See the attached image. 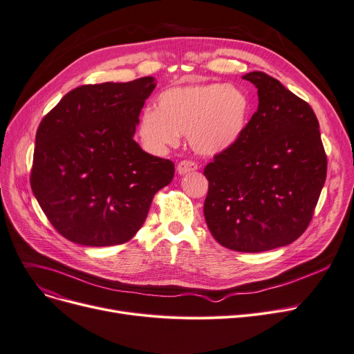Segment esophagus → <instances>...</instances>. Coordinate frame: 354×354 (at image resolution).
<instances>
[{"mask_svg":"<svg viewBox=\"0 0 354 354\" xmlns=\"http://www.w3.org/2000/svg\"><path fill=\"white\" fill-rule=\"evenodd\" d=\"M198 169V165L195 162H191V160H182L178 163L176 166V171L179 175H187L189 172H194Z\"/></svg>","mask_w":354,"mask_h":354,"instance_id":"esophagus-1","label":"esophagus"}]
</instances>
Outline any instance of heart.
<instances>
[{
	"mask_svg": "<svg viewBox=\"0 0 354 354\" xmlns=\"http://www.w3.org/2000/svg\"><path fill=\"white\" fill-rule=\"evenodd\" d=\"M249 97L234 85L220 82L174 86L158 97L156 110L139 120L145 147L156 155L176 147L180 134L199 155L214 156L232 147L248 126Z\"/></svg>",
	"mask_w": 354,
	"mask_h": 354,
	"instance_id": "obj_1",
	"label": "heart"
}]
</instances>
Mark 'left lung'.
<instances>
[{
	"mask_svg": "<svg viewBox=\"0 0 354 354\" xmlns=\"http://www.w3.org/2000/svg\"><path fill=\"white\" fill-rule=\"evenodd\" d=\"M259 106L240 139L204 169V217L227 249L259 253L288 245L308 227L327 176L318 120L308 102L254 71Z\"/></svg>",
	"mask_w": 354,
	"mask_h": 354,
	"instance_id": "1",
	"label": "left lung"
}]
</instances>
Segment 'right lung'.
<instances>
[{
    "mask_svg": "<svg viewBox=\"0 0 354 354\" xmlns=\"http://www.w3.org/2000/svg\"><path fill=\"white\" fill-rule=\"evenodd\" d=\"M153 76L72 89L36 133L32 189L65 239L92 248L129 241L155 194L171 183V160L146 153L133 137Z\"/></svg>",
    "mask_w": 354,
    "mask_h": 354,
    "instance_id": "1",
    "label": "right lung"
}]
</instances>
